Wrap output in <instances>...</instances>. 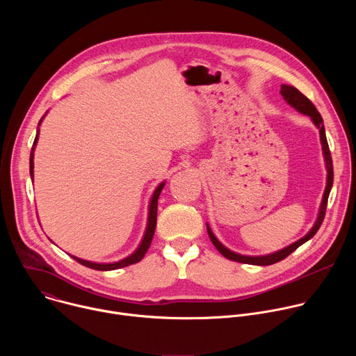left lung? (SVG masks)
Instances as JSON below:
<instances>
[{
	"label": "left lung",
	"instance_id": "left-lung-1",
	"mask_svg": "<svg viewBox=\"0 0 356 356\" xmlns=\"http://www.w3.org/2000/svg\"><path fill=\"white\" fill-rule=\"evenodd\" d=\"M280 94L283 95L284 101L291 106L296 111L304 114V115H309L313 121V124L318 128L320 131V140L323 145V155H324V162H325V168H327V184H325V190L323 194V200H321V204H320V210H318V216L317 220L314 222V225L312 227V229L304 235L302 238H300L298 241L290 243L289 246L276 250L273 253H268V255H261V257H249V255H241V253H236L231 249H228L227 246H224L213 234L210 225L207 224V231H209V236L211 239V242L214 243V246L218 249V252L221 255H224L227 259L234 261V262H239V264H246V265H258V266H268V265H273L276 262L283 261L284 258H287L291 252H294L298 246H301L304 242H307L309 239H312L317 231L320 229L324 217H325V210H327V202H328V195L332 187V181H334V170H332V159H331V152L328 147V142H327V136H325V128L323 124V118L320 115V113L317 111L316 106L312 103V101L301 94L296 87L293 86H287V84H282L280 87Z\"/></svg>",
	"mask_w": 356,
	"mask_h": 356
}]
</instances>
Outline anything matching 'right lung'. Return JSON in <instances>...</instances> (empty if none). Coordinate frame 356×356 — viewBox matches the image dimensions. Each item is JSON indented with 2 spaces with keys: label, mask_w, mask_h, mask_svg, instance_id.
<instances>
[{
  "label": "right lung",
  "mask_w": 356,
  "mask_h": 356,
  "mask_svg": "<svg viewBox=\"0 0 356 356\" xmlns=\"http://www.w3.org/2000/svg\"><path fill=\"white\" fill-rule=\"evenodd\" d=\"M44 115L42 117V120L39 121L38 124V129H36V136H35V140H33V146H32V150H31V158H29V173H31V179H33V152H35V146L38 143V139H39V125L42 124ZM166 181H162L154 191V194H152L150 197V201H149V210H147V224H146V229H145V234L142 236V241L138 245V248L131 253L129 257L118 261V262H110V264H98V262H90V261H84V259H80L77 257H73L70 255L73 259H76L79 264H81L83 266H87L90 269H95V270H115V269H121V268H125V266H129V265H134V264H138L143 257L146 250L149 249L150 246V242H152V238H154V234H155V228H156V216H158V198L165 187Z\"/></svg>",
  "instance_id": "obj_1"
}]
</instances>
